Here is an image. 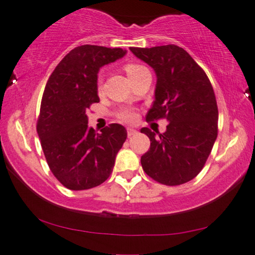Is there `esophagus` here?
I'll use <instances>...</instances> for the list:
<instances>
[{"instance_id": "obj_1", "label": "esophagus", "mask_w": 255, "mask_h": 255, "mask_svg": "<svg viewBox=\"0 0 255 255\" xmlns=\"http://www.w3.org/2000/svg\"><path fill=\"white\" fill-rule=\"evenodd\" d=\"M127 131H128V137H132V135L137 134V130H134V128H128Z\"/></svg>"}]
</instances>
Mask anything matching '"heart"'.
Instances as JSON below:
<instances>
[{"label":"heart","instance_id":"obj_1","mask_svg":"<svg viewBox=\"0 0 255 255\" xmlns=\"http://www.w3.org/2000/svg\"><path fill=\"white\" fill-rule=\"evenodd\" d=\"M145 69L146 68L144 66L138 65V64H132V62H128V64L124 65V71L128 74V78H130V80L135 78L139 73L145 71ZM101 85H102V79H101L100 76L99 80H97V89L99 90H101ZM117 117L120 118L121 121L127 122V123H133V122L137 121L138 114L137 111L134 109H131V108H123V109H121L117 113Z\"/></svg>","mask_w":255,"mask_h":255}]
</instances>
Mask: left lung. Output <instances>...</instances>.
<instances>
[{
  "mask_svg": "<svg viewBox=\"0 0 255 255\" xmlns=\"http://www.w3.org/2000/svg\"><path fill=\"white\" fill-rule=\"evenodd\" d=\"M130 50L156 74L155 101L146 122L166 118L169 123L159 137L148 128L140 130L151 140L141 155L142 169L166 186L186 183L204 167L218 134V108L210 80L176 45Z\"/></svg>",
  "mask_w": 255,
  "mask_h": 255,
  "instance_id": "1",
  "label": "left lung"
}]
</instances>
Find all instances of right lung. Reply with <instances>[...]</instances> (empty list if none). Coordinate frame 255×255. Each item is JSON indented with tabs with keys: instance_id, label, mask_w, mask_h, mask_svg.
I'll use <instances>...</instances> for the list:
<instances>
[{
	"instance_id": "obj_1",
	"label": "right lung",
	"mask_w": 255,
	"mask_h": 255,
	"mask_svg": "<svg viewBox=\"0 0 255 255\" xmlns=\"http://www.w3.org/2000/svg\"><path fill=\"white\" fill-rule=\"evenodd\" d=\"M127 51L97 45L72 50L47 80L37 121V132L51 172L71 190L100 186L113 173L115 159L127 140L121 124L96 133L88 128L87 110L100 102L97 73Z\"/></svg>"
}]
</instances>
